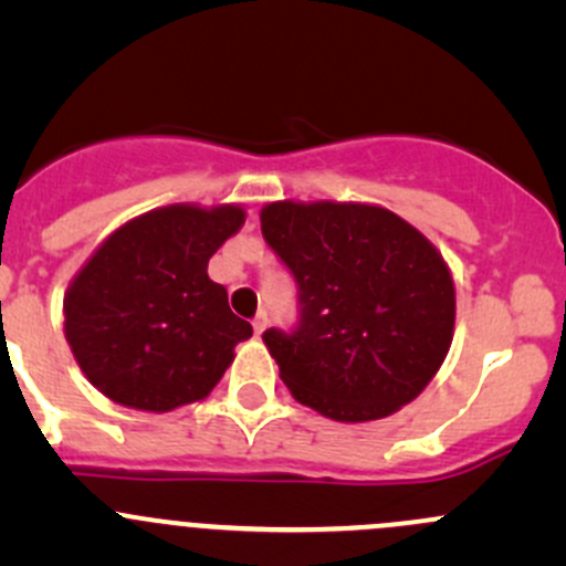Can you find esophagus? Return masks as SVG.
I'll list each match as a JSON object with an SVG mask.
<instances>
[{"label":"esophagus","mask_w":566,"mask_h":566,"mask_svg":"<svg viewBox=\"0 0 566 566\" xmlns=\"http://www.w3.org/2000/svg\"><path fill=\"white\" fill-rule=\"evenodd\" d=\"M251 325H254V334L256 336H260L262 334V331H265L268 328V312H256V317L254 319H251Z\"/></svg>","instance_id":"34e87169"}]
</instances>
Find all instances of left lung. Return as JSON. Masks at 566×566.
<instances>
[{
    "label": "left lung",
    "mask_w": 566,
    "mask_h": 566,
    "mask_svg": "<svg viewBox=\"0 0 566 566\" xmlns=\"http://www.w3.org/2000/svg\"><path fill=\"white\" fill-rule=\"evenodd\" d=\"M260 221L298 284V325L262 334L293 397L334 421L384 419L419 397L454 336L441 251L378 205L284 199Z\"/></svg>",
    "instance_id": "8db88e82"
}]
</instances>
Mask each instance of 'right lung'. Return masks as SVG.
<instances>
[{
	"label": "right lung",
	"mask_w": 566,
	"mask_h": 566,
	"mask_svg": "<svg viewBox=\"0 0 566 566\" xmlns=\"http://www.w3.org/2000/svg\"><path fill=\"white\" fill-rule=\"evenodd\" d=\"M247 221L241 205H167L114 230L65 293V339L112 402L167 413L208 397L251 325L208 260Z\"/></svg>",
	"instance_id": "1"
}]
</instances>
